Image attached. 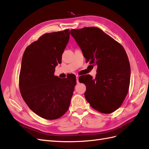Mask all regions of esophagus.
Wrapping results in <instances>:
<instances>
[{"mask_svg": "<svg viewBox=\"0 0 149 149\" xmlns=\"http://www.w3.org/2000/svg\"><path fill=\"white\" fill-rule=\"evenodd\" d=\"M76 82H77V83H79V81H78L79 76H78V75H76Z\"/></svg>", "mask_w": 149, "mask_h": 149, "instance_id": "obj_1", "label": "esophagus"}]
</instances>
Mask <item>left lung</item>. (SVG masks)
<instances>
[{
    "instance_id": "obj_1",
    "label": "left lung",
    "mask_w": 149,
    "mask_h": 149,
    "mask_svg": "<svg viewBox=\"0 0 149 149\" xmlns=\"http://www.w3.org/2000/svg\"><path fill=\"white\" fill-rule=\"evenodd\" d=\"M70 32L86 62L97 66L95 78L89 74L81 76V81L86 86V100L101 113H112L120 107L128 93L130 68L127 53L119 43L100 29L84 27Z\"/></svg>"
}]
</instances>
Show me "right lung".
Here are the masks:
<instances>
[{
	"label": "right lung",
	"instance_id": "right-lung-1",
	"mask_svg": "<svg viewBox=\"0 0 149 149\" xmlns=\"http://www.w3.org/2000/svg\"><path fill=\"white\" fill-rule=\"evenodd\" d=\"M69 29L45 33L29 45L22 56L19 89L36 114L47 120L60 118L68 111L76 84V76L54 75L69 41Z\"/></svg>",
	"mask_w": 149,
	"mask_h": 149
}]
</instances>
